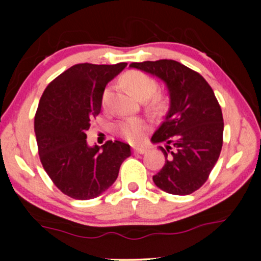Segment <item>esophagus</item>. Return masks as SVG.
Here are the masks:
<instances>
[{
  "instance_id": "esophagus-1",
  "label": "esophagus",
  "mask_w": 261,
  "mask_h": 261,
  "mask_svg": "<svg viewBox=\"0 0 261 261\" xmlns=\"http://www.w3.org/2000/svg\"><path fill=\"white\" fill-rule=\"evenodd\" d=\"M148 149L145 148V147H134L133 148V152L137 153V154H145V153H147Z\"/></svg>"
}]
</instances>
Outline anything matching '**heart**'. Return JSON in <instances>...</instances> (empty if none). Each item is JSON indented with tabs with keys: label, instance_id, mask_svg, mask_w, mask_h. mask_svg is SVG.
Wrapping results in <instances>:
<instances>
[{
	"label": "heart",
	"instance_id": "b5f03b06",
	"mask_svg": "<svg viewBox=\"0 0 261 261\" xmlns=\"http://www.w3.org/2000/svg\"><path fill=\"white\" fill-rule=\"evenodd\" d=\"M123 83L129 89V91L139 99H147L156 91L158 84L151 76L141 71H129L124 74ZM110 95L109 89H106L102 96V105L106 107ZM117 130L123 138L132 142H138L141 140L142 132H144V123L138 119H128L117 124Z\"/></svg>",
	"mask_w": 261,
	"mask_h": 261
}]
</instances>
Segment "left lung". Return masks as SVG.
<instances>
[{
	"instance_id": "obj_1",
	"label": "left lung",
	"mask_w": 261,
	"mask_h": 261,
	"mask_svg": "<svg viewBox=\"0 0 261 261\" xmlns=\"http://www.w3.org/2000/svg\"><path fill=\"white\" fill-rule=\"evenodd\" d=\"M135 67L165 82L170 109L153 142L165 155V165L153 176L163 191L190 195L208 179L223 144V116L213 89L196 71L171 59L132 63Z\"/></svg>"
}]
</instances>
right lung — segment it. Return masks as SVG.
Segmentation results:
<instances>
[{
    "label": "right lung",
    "mask_w": 261,
    "mask_h": 261,
    "mask_svg": "<svg viewBox=\"0 0 261 261\" xmlns=\"http://www.w3.org/2000/svg\"><path fill=\"white\" fill-rule=\"evenodd\" d=\"M126 66L76 64L41 96L34 117L39 156L56 187L71 198L85 201L105 192L130 155V146L117 140L89 147L85 134L101 113L106 85Z\"/></svg>",
    "instance_id": "add662e5"
}]
</instances>
